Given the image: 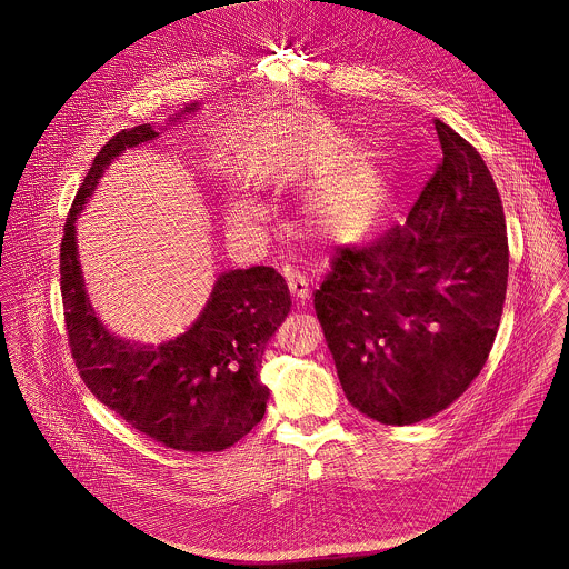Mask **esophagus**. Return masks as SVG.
Returning a JSON list of instances; mask_svg holds the SVG:
<instances>
[{"label":"esophagus","mask_w":569,"mask_h":569,"mask_svg":"<svg viewBox=\"0 0 569 569\" xmlns=\"http://www.w3.org/2000/svg\"><path fill=\"white\" fill-rule=\"evenodd\" d=\"M284 278H287V284H289V291L296 296L298 302L309 300L311 289H309V280H307L305 276H300V273L293 271V269H284Z\"/></svg>","instance_id":"34e87169"}]
</instances>
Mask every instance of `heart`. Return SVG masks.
<instances>
[{"label": "heart", "instance_id": "heart-1", "mask_svg": "<svg viewBox=\"0 0 569 569\" xmlns=\"http://www.w3.org/2000/svg\"><path fill=\"white\" fill-rule=\"evenodd\" d=\"M302 160H325V151L307 153ZM373 207V182L360 167L327 173L316 189V209L331 224H349L367 216ZM262 218V207L251 198H236L229 204V220L249 227Z\"/></svg>", "mask_w": 569, "mask_h": 569}]
</instances>
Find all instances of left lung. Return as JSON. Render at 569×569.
Wrapping results in <instances>:
<instances>
[{
	"instance_id": "obj_1",
	"label": "left lung",
	"mask_w": 569,
	"mask_h": 569,
	"mask_svg": "<svg viewBox=\"0 0 569 569\" xmlns=\"http://www.w3.org/2000/svg\"><path fill=\"white\" fill-rule=\"evenodd\" d=\"M442 160L407 222L342 247L313 293L347 400L382 425L447 409L480 373L505 305V213L480 153L436 120Z\"/></svg>"
}]
</instances>
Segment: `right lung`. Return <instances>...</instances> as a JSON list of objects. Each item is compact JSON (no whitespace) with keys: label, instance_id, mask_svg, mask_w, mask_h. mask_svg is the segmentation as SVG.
<instances>
[{"label":"right lung","instance_id":"add662e5","mask_svg":"<svg viewBox=\"0 0 569 569\" xmlns=\"http://www.w3.org/2000/svg\"><path fill=\"white\" fill-rule=\"evenodd\" d=\"M193 111L198 104L182 116ZM158 136L151 124L113 136L96 156L69 211L60 280L71 356L91 393L138 431L180 451H222L264 416L269 387L260 382V367L267 342L291 309L284 278L271 267L224 271L198 320L176 340L153 347L107 331L91 307L78 260L76 222L100 176L122 151Z\"/></svg>","mask_w":569,"mask_h":569}]
</instances>
